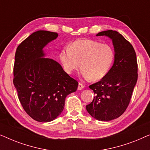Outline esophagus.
I'll return each instance as SVG.
<instances>
[{
    "label": "esophagus",
    "instance_id": "34e87169",
    "mask_svg": "<svg viewBox=\"0 0 150 150\" xmlns=\"http://www.w3.org/2000/svg\"><path fill=\"white\" fill-rule=\"evenodd\" d=\"M84 88V86L82 85L81 83H79V86H78V89L79 90H82Z\"/></svg>",
    "mask_w": 150,
    "mask_h": 150
}]
</instances>
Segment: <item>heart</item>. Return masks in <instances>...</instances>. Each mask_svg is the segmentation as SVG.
Masks as SVG:
<instances>
[{"instance_id": "b5f03b06", "label": "heart", "mask_w": 150, "mask_h": 150, "mask_svg": "<svg viewBox=\"0 0 150 150\" xmlns=\"http://www.w3.org/2000/svg\"><path fill=\"white\" fill-rule=\"evenodd\" d=\"M112 48L91 40H76L61 51L59 59L67 74H71L79 67L84 79L97 81L108 72L114 61Z\"/></svg>"}]
</instances>
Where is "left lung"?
I'll return each mask as SVG.
<instances>
[{
	"label": "left lung",
	"instance_id": "1",
	"mask_svg": "<svg viewBox=\"0 0 150 150\" xmlns=\"http://www.w3.org/2000/svg\"><path fill=\"white\" fill-rule=\"evenodd\" d=\"M96 36L112 40L114 63L101 81L89 86L95 96L86 109L97 120L108 122L122 115L130 103L138 78L137 55L130 43L117 31L108 30Z\"/></svg>",
	"mask_w": 150,
	"mask_h": 150
}]
</instances>
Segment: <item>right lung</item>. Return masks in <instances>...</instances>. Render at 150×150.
I'll return each instance as SVG.
<instances>
[{
  "mask_svg": "<svg viewBox=\"0 0 150 150\" xmlns=\"http://www.w3.org/2000/svg\"><path fill=\"white\" fill-rule=\"evenodd\" d=\"M58 33L38 30L16 49L13 85L22 107L30 117L48 122L60 115L67 95L76 91L79 83L56 61L45 58L43 48Z\"/></svg>",
  "mask_w": 150,
  "mask_h": 150,
  "instance_id": "add662e5",
  "label": "right lung"
}]
</instances>
